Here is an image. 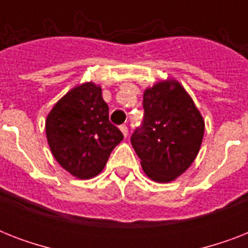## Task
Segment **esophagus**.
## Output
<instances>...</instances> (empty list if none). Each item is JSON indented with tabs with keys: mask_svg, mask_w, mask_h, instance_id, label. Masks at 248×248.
Returning <instances> with one entry per match:
<instances>
[{
	"mask_svg": "<svg viewBox=\"0 0 248 248\" xmlns=\"http://www.w3.org/2000/svg\"><path fill=\"white\" fill-rule=\"evenodd\" d=\"M120 130H121V131H122V134H124V138H127V135H128V128H127V126H124V124H121V126H120Z\"/></svg>",
	"mask_w": 248,
	"mask_h": 248,
	"instance_id": "34e87169",
	"label": "esophagus"
}]
</instances>
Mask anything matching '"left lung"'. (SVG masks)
I'll list each match as a JSON object with an SVG mask.
<instances>
[{"instance_id":"8db88e82","label":"left lung","mask_w":248,"mask_h":248,"mask_svg":"<svg viewBox=\"0 0 248 248\" xmlns=\"http://www.w3.org/2000/svg\"><path fill=\"white\" fill-rule=\"evenodd\" d=\"M144 121L131 144L148 177L170 183L185 172L200 152L204 121L180 83L166 79L148 87Z\"/></svg>"}]
</instances>
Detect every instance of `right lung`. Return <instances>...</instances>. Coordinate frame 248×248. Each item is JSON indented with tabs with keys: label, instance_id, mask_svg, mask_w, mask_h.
<instances>
[{
	"label": "right lung",
	"instance_id": "add662e5",
	"mask_svg": "<svg viewBox=\"0 0 248 248\" xmlns=\"http://www.w3.org/2000/svg\"><path fill=\"white\" fill-rule=\"evenodd\" d=\"M46 138L64 170L78 179H90L104 169L124 135L109 122L100 86L86 82L54 105L46 118Z\"/></svg>",
	"mask_w": 248,
	"mask_h": 248
}]
</instances>
